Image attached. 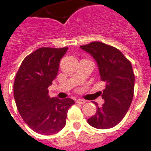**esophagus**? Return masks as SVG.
I'll use <instances>...</instances> for the list:
<instances>
[{
  "instance_id": "1",
  "label": "esophagus",
  "mask_w": 151,
  "mask_h": 151,
  "mask_svg": "<svg viewBox=\"0 0 151 151\" xmlns=\"http://www.w3.org/2000/svg\"><path fill=\"white\" fill-rule=\"evenodd\" d=\"M76 102L78 104H84L86 103V100H84V99H80V98H79V99H78V100L76 101Z\"/></svg>"
}]
</instances>
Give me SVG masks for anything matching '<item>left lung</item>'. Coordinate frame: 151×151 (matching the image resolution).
Returning a JSON list of instances; mask_svg holds the SVG:
<instances>
[{
	"label": "left lung",
	"instance_id": "8db88e82",
	"mask_svg": "<svg viewBox=\"0 0 151 151\" xmlns=\"http://www.w3.org/2000/svg\"><path fill=\"white\" fill-rule=\"evenodd\" d=\"M81 50L94 58L98 66L101 81L106 87L101 98L105 103L87 122L97 129L115 127L129 110L134 97V74L130 61L120 50L99 41L81 45Z\"/></svg>",
	"mask_w": 151,
	"mask_h": 151
}]
</instances>
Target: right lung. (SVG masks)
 Wrapping results in <instances>:
<instances>
[{"label":"right lung","instance_id":"add662e5","mask_svg":"<svg viewBox=\"0 0 151 151\" xmlns=\"http://www.w3.org/2000/svg\"><path fill=\"white\" fill-rule=\"evenodd\" d=\"M67 50L39 48L23 60L17 73L13 95L18 112L29 127L40 134H54L63 129L68 110L75 103L69 98H50L48 91Z\"/></svg>","mask_w":151,"mask_h":151}]
</instances>
